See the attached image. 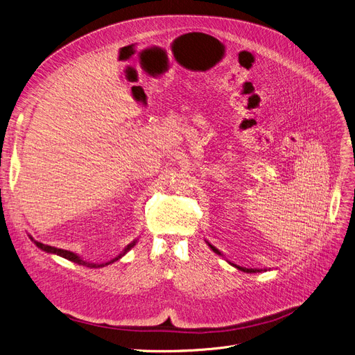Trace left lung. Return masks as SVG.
<instances>
[{"mask_svg":"<svg viewBox=\"0 0 355 355\" xmlns=\"http://www.w3.org/2000/svg\"><path fill=\"white\" fill-rule=\"evenodd\" d=\"M209 246L214 249V252H216V254H219V255H220V252L218 251V249H216L215 246H212L211 243H209ZM235 266H236V265H235ZM236 268H238V269H241V270H243V272H249V274H251V272H257V270H258V269H246V268H241V266H236ZM258 272H259V270H258Z\"/></svg>","mask_w":355,"mask_h":355,"instance_id":"8db88e82","label":"left lung"}]
</instances>
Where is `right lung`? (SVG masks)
Wrapping results in <instances>:
<instances>
[{
	"instance_id": "add662e5",
	"label": "right lung",
	"mask_w": 355,
	"mask_h": 355,
	"mask_svg": "<svg viewBox=\"0 0 355 355\" xmlns=\"http://www.w3.org/2000/svg\"><path fill=\"white\" fill-rule=\"evenodd\" d=\"M34 243H35L38 248L43 249V251H46V252L57 254V255H60V257H62V258H66V259H69V261H71V262H76V263H78V265H85V266H89V268H100V266L109 265V263H112V262L120 259L124 254H126V252L129 251V249H132V248L135 246L136 242L129 243V245L126 246V249H124V251H123V254L119 255L117 258H114L113 261H110V262H107V263H100V265H97V263H89V262H86V261H83V259H80L76 254H73V252H70V251H64V249H58V248H54V246H49V245H44V243H41V242H37V241H34Z\"/></svg>"
}]
</instances>
